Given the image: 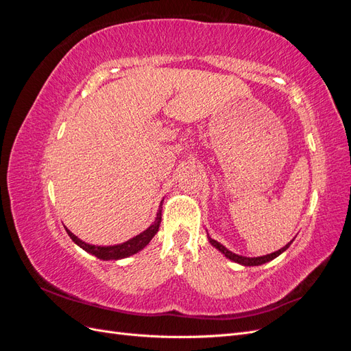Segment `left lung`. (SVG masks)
<instances>
[{"label": "left lung", "mask_w": 351, "mask_h": 351, "mask_svg": "<svg viewBox=\"0 0 351 351\" xmlns=\"http://www.w3.org/2000/svg\"><path fill=\"white\" fill-rule=\"evenodd\" d=\"M209 241H210L212 246H215L219 252L224 253L228 259L234 261V262H237V263H241V265H246V267H256V265H262V263H265V262L272 261L274 258L280 256V254H281L285 249H289V246L293 243V241H290L289 244H285V246H284L282 249H280V250H277V252H274V253H271V254H267V256H261V258H244V256H239V254H236V253H231L230 250H227L224 246H222L221 243H218V241L214 240V239L209 237Z\"/></svg>", "instance_id": "1"}]
</instances>
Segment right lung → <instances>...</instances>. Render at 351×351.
I'll return each mask as SVG.
<instances>
[{
    "label": "right lung",
    "instance_id": "right-lung-1",
    "mask_svg": "<svg viewBox=\"0 0 351 351\" xmlns=\"http://www.w3.org/2000/svg\"><path fill=\"white\" fill-rule=\"evenodd\" d=\"M161 208H162V204L161 206H159V210L156 214V219L154 224L147 228L146 231H143L142 234L133 237L132 240L125 241L123 244H117V246H108V247H101V246H93V244H88L82 241L80 239H77L76 236L73 234L71 231H67V234L70 236V239L77 244V246H80L83 250H86L88 253H92L95 254V256L99 258V259H104V261H112V259H123V258H127L130 256V254H134L139 250H142L147 243H149L152 240V237L156 234V231L159 228V224H161Z\"/></svg>",
    "mask_w": 351,
    "mask_h": 351
}]
</instances>
